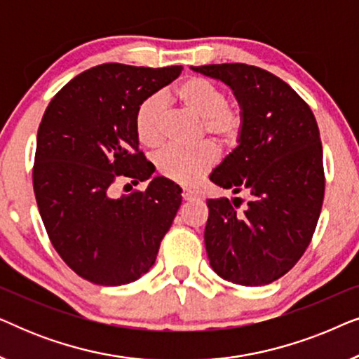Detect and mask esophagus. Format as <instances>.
<instances>
[{
    "instance_id": "1",
    "label": "esophagus",
    "mask_w": 359,
    "mask_h": 359,
    "mask_svg": "<svg viewBox=\"0 0 359 359\" xmlns=\"http://www.w3.org/2000/svg\"><path fill=\"white\" fill-rule=\"evenodd\" d=\"M183 199L184 201H193V199H198V193L193 189H183Z\"/></svg>"
}]
</instances>
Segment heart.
I'll return each instance as SVG.
<instances>
[{
	"mask_svg": "<svg viewBox=\"0 0 359 359\" xmlns=\"http://www.w3.org/2000/svg\"><path fill=\"white\" fill-rule=\"evenodd\" d=\"M171 96L184 111L201 119V134L209 135L220 147L237 144L243 130V114L238 107L227 104L222 88L208 78L191 76L175 86ZM165 102L154 95L140 102L135 112V132L145 147H158L163 139ZM214 147L203 142L194 147H168L156 155V170L165 178L180 184H194L215 163Z\"/></svg>",
	"mask_w": 359,
	"mask_h": 359,
	"instance_id": "heart-1",
	"label": "heart"
}]
</instances>
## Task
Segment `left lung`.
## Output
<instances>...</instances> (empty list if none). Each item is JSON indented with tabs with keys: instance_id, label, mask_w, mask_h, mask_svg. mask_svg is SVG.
<instances>
[{
	"instance_id": "obj_1",
	"label": "left lung",
	"mask_w": 359,
	"mask_h": 359,
	"mask_svg": "<svg viewBox=\"0 0 359 359\" xmlns=\"http://www.w3.org/2000/svg\"><path fill=\"white\" fill-rule=\"evenodd\" d=\"M224 81L243 114L238 145L214 168L210 181L235 198L208 199L204 243L225 281L264 286L299 262L316 232L325 176L320 132L307 102L281 78L245 63L191 67Z\"/></svg>"
}]
</instances>
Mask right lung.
<instances>
[{"mask_svg":"<svg viewBox=\"0 0 359 359\" xmlns=\"http://www.w3.org/2000/svg\"><path fill=\"white\" fill-rule=\"evenodd\" d=\"M183 67L104 63L53 96L37 132L32 183L48 238L86 281L122 286L154 266L160 242L181 205V188L155 176L145 191L114 196L154 175L139 150L135 112L180 76Z\"/></svg>","mask_w":359,"mask_h":359,"instance_id":"right-lung-1","label":"right lung"}]
</instances>
